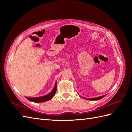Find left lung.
<instances>
[{
  "label": "left lung",
  "mask_w": 132,
  "mask_h": 132,
  "mask_svg": "<svg viewBox=\"0 0 132 132\" xmlns=\"http://www.w3.org/2000/svg\"><path fill=\"white\" fill-rule=\"evenodd\" d=\"M106 95H103V96H100V97H95V98H85V97H82L83 98H85V99H86V100H100V99H101L103 97H104L105 96H106Z\"/></svg>",
  "instance_id": "obj_1"
}]
</instances>
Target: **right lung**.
I'll return each instance as SVG.
<instances>
[{
	"label": "right lung",
	"instance_id": "right-lung-1",
	"mask_svg": "<svg viewBox=\"0 0 132 132\" xmlns=\"http://www.w3.org/2000/svg\"><path fill=\"white\" fill-rule=\"evenodd\" d=\"M57 91V82H55L54 87L53 89V90L52 91L51 93L48 94H47L44 96L42 97H31V98H29V97H26L27 100H29V101L34 102H45L47 101H48L50 100H51L52 98L55 93H56Z\"/></svg>",
	"mask_w": 132,
	"mask_h": 132
}]
</instances>
